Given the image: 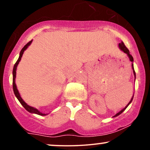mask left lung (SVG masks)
Listing matches in <instances>:
<instances>
[{"instance_id":"1","label":"left lung","mask_w":150,"mask_h":150,"mask_svg":"<svg viewBox=\"0 0 150 150\" xmlns=\"http://www.w3.org/2000/svg\"><path fill=\"white\" fill-rule=\"evenodd\" d=\"M118 46H119V48H120V50H122V51H123V52H124V53H127V55H128V56L129 58H130V61H131V62H133V58H132V56H131V55L130 54V51H129V50H128V49H127V47H126V46H125L124 43H123V42H121V43H120V44H119V45H118ZM132 70H133V73H134V75H135V70H134V68H133V64H132ZM132 99H133V97H132L131 100L130 101V102L128 103V105H127V106H125V107L124 108H123V109H122L121 111H119V112H118V113H116V114L115 115V116H114V117H116V116H118V115H120V113H123V111H124L125 110V108H126L127 107H128V105L130 104V103H131V101H132Z\"/></svg>"}]
</instances>
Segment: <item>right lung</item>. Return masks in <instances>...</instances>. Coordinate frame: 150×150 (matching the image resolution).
Wrapping results in <instances>:
<instances>
[{
    "instance_id": "right-lung-1",
    "label": "right lung",
    "mask_w": 150,
    "mask_h": 150,
    "mask_svg": "<svg viewBox=\"0 0 150 150\" xmlns=\"http://www.w3.org/2000/svg\"><path fill=\"white\" fill-rule=\"evenodd\" d=\"M32 40H31L30 42H29L27 43L26 45L24 46L23 48H22V49L21 50V51H20V56H19V58L18 60L17 61L16 63H15V64L14 65V67H13V91H14V93H15V95L16 96V97L18 98V99L19 100V101L20 102V104H21L22 106H23V107L25 108L26 110H27V111H29V112L30 113H36V114H38V115H40V116H45V113H41L40 111H38L37 108H34V107H32V106H29V105H27L25 101H23V99H22L21 97H20V93H19L18 89H17V87H16V85H15V77H16V69H17V66H18L19 62L20 61V60H21V58L22 56V54H23L24 51H25L26 49H27V48L30 45L31 43H32Z\"/></svg>"
}]
</instances>
